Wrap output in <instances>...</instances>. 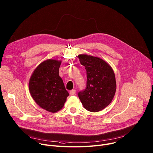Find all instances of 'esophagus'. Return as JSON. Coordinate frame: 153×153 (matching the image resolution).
I'll use <instances>...</instances> for the list:
<instances>
[{
  "label": "esophagus",
  "instance_id": "34e87169",
  "mask_svg": "<svg viewBox=\"0 0 153 153\" xmlns=\"http://www.w3.org/2000/svg\"><path fill=\"white\" fill-rule=\"evenodd\" d=\"M69 94L71 95H74L76 94V90H71L69 91Z\"/></svg>",
  "mask_w": 153,
  "mask_h": 153
}]
</instances>
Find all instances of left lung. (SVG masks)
I'll use <instances>...</instances> for the list:
<instances>
[{
  "label": "left lung",
  "instance_id": "left-lung-1",
  "mask_svg": "<svg viewBox=\"0 0 153 153\" xmlns=\"http://www.w3.org/2000/svg\"><path fill=\"white\" fill-rule=\"evenodd\" d=\"M87 72L86 87L77 94L83 106L90 112L105 108L113 100L116 90L114 71L104 60L87 55L78 56Z\"/></svg>",
  "mask_w": 153,
  "mask_h": 153
}]
</instances>
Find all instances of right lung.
I'll use <instances>...</instances> for the list:
<instances>
[{
  "mask_svg": "<svg viewBox=\"0 0 153 153\" xmlns=\"http://www.w3.org/2000/svg\"><path fill=\"white\" fill-rule=\"evenodd\" d=\"M62 62L48 59L34 71L29 82L30 95L36 103L51 113L62 109L69 94L59 76Z\"/></svg>",
  "mask_w": 153,
  "mask_h": 153,
  "instance_id": "1",
  "label": "right lung"
}]
</instances>
